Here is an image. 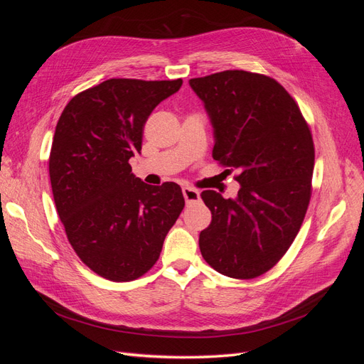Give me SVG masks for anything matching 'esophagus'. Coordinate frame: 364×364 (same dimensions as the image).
<instances>
[{
	"label": "esophagus",
	"mask_w": 364,
	"mask_h": 364,
	"mask_svg": "<svg viewBox=\"0 0 364 364\" xmlns=\"http://www.w3.org/2000/svg\"><path fill=\"white\" fill-rule=\"evenodd\" d=\"M182 193H183V199L186 203H196L200 200V193L196 188H193V186H183Z\"/></svg>",
	"instance_id": "esophagus-1"
}]
</instances>
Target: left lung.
<instances>
[{
    "label": "left lung",
    "mask_w": 364,
    "mask_h": 364,
    "mask_svg": "<svg viewBox=\"0 0 364 364\" xmlns=\"http://www.w3.org/2000/svg\"><path fill=\"white\" fill-rule=\"evenodd\" d=\"M214 127L213 158L237 171V199L206 190L213 214L199 246L218 273L252 279L289 250L311 199L314 142L294 98L274 79L228 70L190 80ZM225 171V173H226Z\"/></svg>",
    "instance_id": "1"
}]
</instances>
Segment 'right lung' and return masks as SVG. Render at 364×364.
<instances>
[{
    "instance_id": "obj_1",
    "label": "right lung",
    "mask_w": 364,
    "mask_h": 364,
    "mask_svg": "<svg viewBox=\"0 0 364 364\" xmlns=\"http://www.w3.org/2000/svg\"><path fill=\"white\" fill-rule=\"evenodd\" d=\"M181 86L109 79L74 95L58 121L48 159L54 203L77 257L109 281H134L155 266L185 206L178 183L147 185L129 164L153 109Z\"/></svg>"
}]
</instances>
